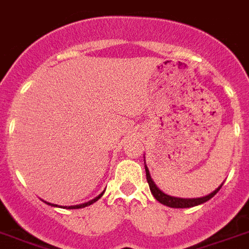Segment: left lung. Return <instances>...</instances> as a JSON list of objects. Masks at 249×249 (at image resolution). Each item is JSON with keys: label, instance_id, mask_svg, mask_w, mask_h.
I'll use <instances>...</instances> for the list:
<instances>
[{"label": "left lung", "instance_id": "left-lung-1", "mask_svg": "<svg viewBox=\"0 0 249 249\" xmlns=\"http://www.w3.org/2000/svg\"><path fill=\"white\" fill-rule=\"evenodd\" d=\"M145 170H146V179H147V183H149L150 187V191H151V194L153 196L159 201L160 203H163L165 206H169V207H176V209H186V207H192V206H197V205H200V203L206 202L213 197L215 195L219 192V190L221 188V186H219L216 190L213 191V194L207 195L205 197H201V198H179V197H172L169 195L164 194L161 191L159 190L157 187V184L154 183L153 179H151V177H150L149 173V169H147V166L145 165Z\"/></svg>", "mask_w": 249, "mask_h": 249}]
</instances>
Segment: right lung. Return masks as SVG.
I'll use <instances>...</instances> for the list:
<instances>
[{
  "instance_id": "obj_1",
  "label": "right lung",
  "mask_w": 249,
  "mask_h": 249,
  "mask_svg": "<svg viewBox=\"0 0 249 249\" xmlns=\"http://www.w3.org/2000/svg\"><path fill=\"white\" fill-rule=\"evenodd\" d=\"M103 194H104V192H102V194H100L99 196H98V197H95V198H94V200L89 201V202L83 203V205H76V206H69V207H67V209H81V207H86V206H89V205H91V203H94V202H95V201H98V200H99L100 197L103 196ZM44 202H46V201H44ZM46 203H48V205H51V203H49V202H46ZM52 206H57V205H52Z\"/></svg>"
}]
</instances>
